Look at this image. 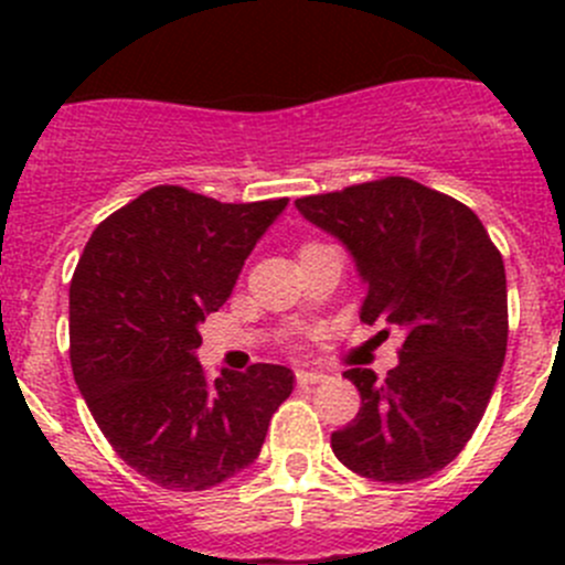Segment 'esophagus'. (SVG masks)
I'll list each match as a JSON object with an SVG mask.
<instances>
[{"label": "esophagus", "instance_id": "esophagus-1", "mask_svg": "<svg viewBox=\"0 0 565 565\" xmlns=\"http://www.w3.org/2000/svg\"><path fill=\"white\" fill-rule=\"evenodd\" d=\"M295 380H298L300 385H317V383H324V374L322 372H306V369H298V372H295Z\"/></svg>", "mask_w": 565, "mask_h": 565}]
</instances>
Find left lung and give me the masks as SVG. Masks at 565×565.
I'll use <instances>...</instances> for the list:
<instances>
[{
    "mask_svg": "<svg viewBox=\"0 0 565 565\" xmlns=\"http://www.w3.org/2000/svg\"><path fill=\"white\" fill-rule=\"evenodd\" d=\"M295 207L355 256L369 284L361 322L404 333L385 380L372 369L344 372L361 409L330 448L372 481L435 476L467 446L503 366V256L467 204L409 177L303 196Z\"/></svg>",
    "mask_w": 565,
    "mask_h": 565,
    "instance_id": "obj_1",
    "label": "left lung"
}]
</instances>
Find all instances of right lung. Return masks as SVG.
I'll list each match as a JSON object with an SVG mask.
<instances>
[{"label": "right lung", "instance_id": "add662e5", "mask_svg": "<svg viewBox=\"0 0 565 565\" xmlns=\"http://www.w3.org/2000/svg\"><path fill=\"white\" fill-rule=\"evenodd\" d=\"M289 199L226 204L156 185L111 213L71 281V366L117 457L172 492H202L259 457L292 372L204 374L199 322Z\"/></svg>", "mask_w": 565, "mask_h": 565}]
</instances>
